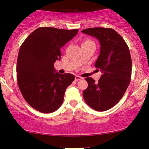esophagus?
Wrapping results in <instances>:
<instances>
[{"label":"esophagus","instance_id":"obj_1","mask_svg":"<svg viewBox=\"0 0 149 149\" xmlns=\"http://www.w3.org/2000/svg\"><path fill=\"white\" fill-rule=\"evenodd\" d=\"M82 79V77L79 76V75H76V76L75 77V81H78V80H79V79Z\"/></svg>","mask_w":149,"mask_h":149}]
</instances>
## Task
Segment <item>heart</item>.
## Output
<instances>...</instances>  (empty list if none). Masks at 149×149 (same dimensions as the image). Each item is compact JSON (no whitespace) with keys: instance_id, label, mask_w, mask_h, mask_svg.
Listing matches in <instances>:
<instances>
[{"instance_id":"heart-1","label":"heart","mask_w":149,"mask_h":149,"mask_svg":"<svg viewBox=\"0 0 149 149\" xmlns=\"http://www.w3.org/2000/svg\"><path fill=\"white\" fill-rule=\"evenodd\" d=\"M90 43H94L92 40H86L84 42L82 45H86V44H90Z\"/></svg>"}]
</instances>
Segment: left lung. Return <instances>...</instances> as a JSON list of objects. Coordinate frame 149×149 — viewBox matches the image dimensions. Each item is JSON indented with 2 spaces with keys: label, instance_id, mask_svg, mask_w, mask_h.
Instances as JSON below:
<instances>
[{
  "label": "left lung",
  "instance_id": "obj_1",
  "mask_svg": "<svg viewBox=\"0 0 149 149\" xmlns=\"http://www.w3.org/2000/svg\"><path fill=\"white\" fill-rule=\"evenodd\" d=\"M81 32L96 38L100 52L95 68L102 73L97 83L86 77L88 88L83 92L85 102L92 109L104 111L116 105L123 97L130 82L132 59L129 48L113 29L91 28Z\"/></svg>",
  "mask_w": 149,
  "mask_h": 149
}]
</instances>
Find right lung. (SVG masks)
<instances>
[{
  "mask_svg": "<svg viewBox=\"0 0 149 149\" xmlns=\"http://www.w3.org/2000/svg\"><path fill=\"white\" fill-rule=\"evenodd\" d=\"M77 32V29L40 27L21 46L17 61L18 86L23 97L34 109L49 113L57 110L63 102L65 90L75 76L55 73L53 63L61 58V48Z\"/></svg>",
  "mask_w": 149,
  "mask_h": 149,
  "instance_id": "1",
  "label": "right lung"
}]
</instances>
